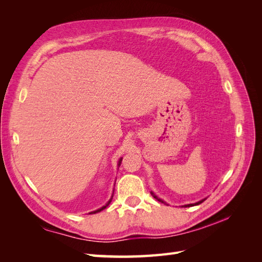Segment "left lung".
<instances>
[{
    "label": "left lung",
    "mask_w": 262,
    "mask_h": 262,
    "mask_svg": "<svg viewBox=\"0 0 262 262\" xmlns=\"http://www.w3.org/2000/svg\"><path fill=\"white\" fill-rule=\"evenodd\" d=\"M150 193H152V194H153V196L155 198V199H156V200H158V201H160V202H162V203H165V202H164V201H163L162 199H160V198H157V196H156V195H155V194H154L153 192H150ZM204 200H205V199H203V200H201V201H199V202H195V203H192V204H187V205H184V207H188V208H189V207H193V205H198V204H200V203H202V202H203Z\"/></svg>",
    "instance_id": "left-lung-1"
}]
</instances>
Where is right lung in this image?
<instances>
[{
	"label": "right lung",
	"instance_id": "1",
	"mask_svg": "<svg viewBox=\"0 0 262 262\" xmlns=\"http://www.w3.org/2000/svg\"><path fill=\"white\" fill-rule=\"evenodd\" d=\"M121 161H122V158H120V160H119V164H118V166H120V164H121ZM112 199H113V198H112ZM112 199H110V200L107 202V204H106V205H104V207H102V208H100V209H98V210H96V211H93V212H91V213L95 214V213H98V212L102 211V210H104V209H106V208L108 207V205H109V203L112 202Z\"/></svg>",
	"mask_w": 262,
	"mask_h": 262
}]
</instances>
